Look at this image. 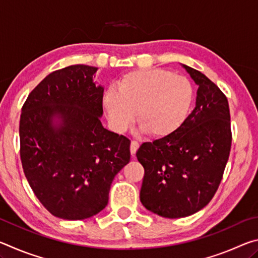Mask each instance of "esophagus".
Listing matches in <instances>:
<instances>
[{
	"label": "esophagus",
	"instance_id": "34e87169",
	"mask_svg": "<svg viewBox=\"0 0 258 258\" xmlns=\"http://www.w3.org/2000/svg\"><path fill=\"white\" fill-rule=\"evenodd\" d=\"M139 147H140V145H139L138 141H132V142H131V148H130V149H131V154H132L133 157H134L135 154H137Z\"/></svg>",
	"mask_w": 258,
	"mask_h": 258
}]
</instances>
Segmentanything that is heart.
I'll list each match as a JSON object with an SVG mask.
<instances>
[{"label": "heart", "mask_w": 258, "mask_h": 258, "mask_svg": "<svg viewBox=\"0 0 258 258\" xmlns=\"http://www.w3.org/2000/svg\"><path fill=\"white\" fill-rule=\"evenodd\" d=\"M194 102V87L187 78L166 69H142L127 73L118 91L108 89L103 108L111 127L123 133L135 118L155 139L167 138L184 124Z\"/></svg>", "instance_id": "heart-1"}]
</instances>
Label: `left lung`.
I'll use <instances>...</instances> for the list:
<instances>
[{
    "label": "left lung",
    "instance_id": "8db88e82",
    "mask_svg": "<svg viewBox=\"0 0 258 258\" xmlns=\"http://www.w3.org/2000/svg\"><path fill=\"white\" fill-rule=\"evenodd\" d=\"M182 66L198 85L195 109L175 133L142 143L137 151L145 168L140 200L148 211L167 218L189 216L208 205L232 142L224 93L203 73Z\"/></svg>",
    "mask_w": 258,
    "mask_h": 258
}]
</instances>
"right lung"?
I'll return each instance as SVG.
<instances>
[{
	"mask_svg": "<svg viewBox=\"0 0 258 258\" xmlns=\"http://www.w3.org/2000/svg\"><path fill=\"white\" fill-rule=\"evenodd\" d=\"M97 67L74 64L51 73L21 109L20 158L25 176L52 215L69 221L97 215L131 159L130 140L101 124L103 87Z\"/></svg>",
	"mask_w": 258,
	"mask_h": 258,
	"instance_id": "add662e5",
	"label": "right lung"
}]
</instances>
